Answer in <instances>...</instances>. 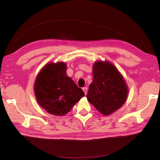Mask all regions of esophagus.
<instances>
[{
	"mask_svg": "<svg viewBox=\"0 0 160 160\" xmlns=\"http://www.w3.org/2000/svg\"><path fill=\"white\" fill-rule=\"evenodd\" d=\"M83 91H84L85 94L86 95L87 93H88V88H83Z\"/></svg>",
	"mask_w": 160,
	"mask_h": 160,
	"instance_id": "1",
	"label": "esophagus"
}]
</instances>
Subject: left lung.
<instances>
[{"instance_id":"obj_1","label":"left lung","mask_w":160,"mask_h":160,"mask_svg":"<svg viewBox=\"0 0 160 160\" xmlns=\"http://www.w3.org/2000/svg\"><path fill=\"white\" fill-rule=\"evenodd\" d=\"M93 80L87 98L100 113L108 115L119 109L126 101L128 87L116 67L108 61L93 65Z\"/></svg>"}]
</instances>
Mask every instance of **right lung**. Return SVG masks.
Returning a JSON list of instances; mask_svg holds the SVG:
<instances>
[{"label":"right lung","mask_w":160,"mask_h":160,"mask_svg":"<svg viewBox=\"0 0 160 160\" xmlns=\"http://www.w3.org/2000/svg\"><path fill=\"white\" fill-rule=\"evenodd\" d=\"M66 65L62 62L46 65L35 83V94L41 107L52 115L67 114L85 95L66 74Z\"/></svg>","instance_id":"add662e5"}]
</instances>
